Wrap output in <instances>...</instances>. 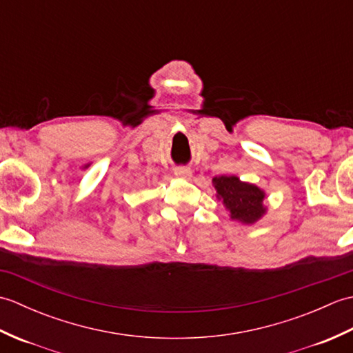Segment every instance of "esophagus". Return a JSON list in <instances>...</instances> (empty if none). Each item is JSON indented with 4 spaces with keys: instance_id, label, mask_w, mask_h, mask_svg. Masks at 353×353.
Returning a JSON list of instances; mask_svg holds the SVG:
<instances>
[{
    "instance_id": "obj_1",
    "label": "esophagus",
    "mask_w": 353,
    "mask_h": 353,
    "mask_svg": "<svg viewBox=\"0 0 353 353\" xmlns=\"http://www.w3.org/2000/svg\"><path fill=\"white\" fill-rule=\"evenodd\" d=\"M174 174L179 176V177H183V179H190L192 176V171H191V168L181 165V167L174 168Z\"/></svg>"
}]
</instances>
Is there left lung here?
<instances>
[{"label":"left lung","mask_w":353,"mask_h":353,"mask_svg":"<svg viewBox=\"0 0 353 353\" xmlns=\"http://www.w3.org/2000/svg\"><path fill=\"white\" fill-rule=\"evenodd\" d=\"M216 197L230 211V216L245 224L258 221L265 214L262 205L265 194L256 185L241 182L236 176H220L212 179Z\"/></svg>","instance_id":"1"}]
</instances>
